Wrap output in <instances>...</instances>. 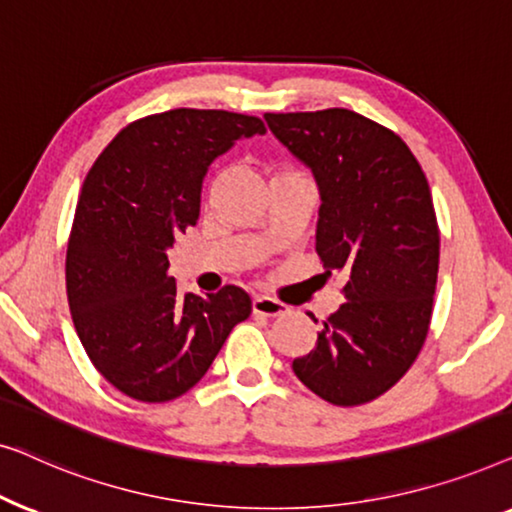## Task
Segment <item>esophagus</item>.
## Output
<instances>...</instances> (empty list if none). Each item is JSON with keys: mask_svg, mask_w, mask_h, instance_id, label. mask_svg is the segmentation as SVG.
Masks as SVG:
<instances>
[{"mask_svg": "<svg viewBox=\"0 0 512 512\" xmlns=\"http://www.w3.org/2000/svg\"><path fill=\"white\" fill-rule=\"evenodd\" d=\"M253 313L255 315H266V318H276V315L287 313V306L283 301L266 297V294H257L253 299Z\"/></svg>", "mask_w": 512, "mask_h": 512, "instance_id": "1", "label": "esophagus"}]
</instances>
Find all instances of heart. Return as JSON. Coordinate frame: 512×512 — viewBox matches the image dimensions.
<instances>
[{"label": "heart", "mask_w": 512, "mask_h": 512, "mask_svg": "<svg viewBox=\"0 0 512 512\" xmlns=\"http://www.w3.org/2000/svg\"><path fill=\"white\" fill-rule=\"evenodd\" d=\"M273 176H301V174L294 167H290V164H273L271 178Z\"/></svg>", "instance_id": "heart-1"}]
</instances>
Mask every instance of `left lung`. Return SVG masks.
Here are the masks:
<instances>
[{
  "label": "left lung",
  "instance_id": "8db88e82",
  "mask_svg": "<svg viewBox=\"0 0 512 512\" xmlns=\"http://www.w3.org/2000/svg\"><path fill=\"white\" fill-rule=\"evenodd\" d=\"M264 118L313 169L315 250L325 273L345 276V301L292 369L320 399L362 406L392 390L427 341L441 246L427 176L399 134L355 111Z\"/></svg>",
  "mask_w": 512,
  "mask_h": 512
}]
</instances>
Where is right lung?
Instances as JSON below:
<instances>
[{"mask_svg":"<svg viewBox=\"0 0 512 512\" xmlns=\"http://www.w3.org/2000/svg\"><path fill=\"white\" fill-rule=\"evenodd\" d=\"M264 132L255 115L153 113L122 127L85 176L67 243V299L90 362L129 399L181 397L253 311L236 285L206 297L178 292L167 253L197 225L208 164Z\"/></svg>","mask_w":512,"mask_h":512,"instance_id":"obj_1","label":"right lung"}]
</instances>
